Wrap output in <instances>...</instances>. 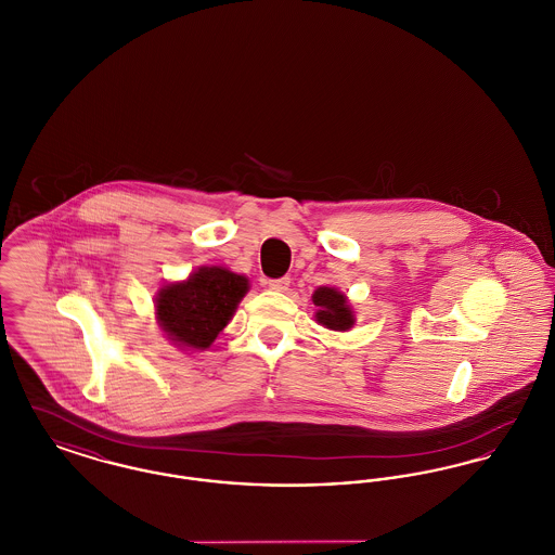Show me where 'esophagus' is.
I'll use <instances>...</instances> for the list:
<instances>
[{
  "label": "esophagus",
  "mask_w": 555,
  "mask_h": 555,
  "mask_svg": "<svg viewBox=\"0 0 555 555\" xmlns=\"http://www.w3.org/2000/svg\"><path fill=\"white\" fill-rule=\"evenodd\" d=\"M272 291H287L289 289L291 279L289 276H283V279H272L266 283Z\"/></svg>",
  "instance_id": "obj_1"
}]
</instances>
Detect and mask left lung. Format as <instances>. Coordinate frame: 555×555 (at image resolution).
I'll use <instances>...</instances> for the list:
<instances>
[{"instance_id": "left-lung-1", "label": "left lung", "mask_w": 555, "mask_h": 555, "mask_svg": "<svg viewBox=\"0 0 555 555\" xmlns=\"http://www.w3.org/2000/svg\"><path fill=\"white\" fill-rule=\"evenodd\" d=\"M312 301L317 306L318 324L328 328V331H337L345 333L351 331L356 324V312L347 299L344 291L335 289V287H318L312 293Z\"/></svg>"}]
</instances>
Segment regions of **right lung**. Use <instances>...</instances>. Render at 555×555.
Listing matches in <instances>:
<instances>
[{
  "label": "right lung",
  "mask_w": 555,
  "mask_h": 555,
  "mask_svg": "<svg viewBox=\"0 0 555 555\" xmlns=\"http://www.w3.org/2000/svg\"><path fill=\"white\" fill-rule=\"evenodd\" d=\"M249 279L224 266H199L185 281L159 287L154 314L166 339L183 351H206L233 320Z\"/></svg>",
  "instance_id": "right-lung-1"
}]
</instances>
